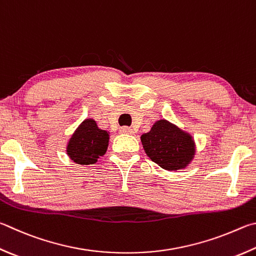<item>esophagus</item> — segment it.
Listing matches in <instances>:
<instances>
[{
	"label": "esophagus",
	"mask_w": 256,
	"mask_h": 256,
	"mask_svg": "<svg viewBox=\"0 0 256 256\" xmlns=\"http://www.w3.org/2000/svg\"><path fill=\"white\" fill-rule=\"evenodd\" d=\"M120 132L123 133V134H133V130L131 128H128V126H123L120 128Z\"/></svg>",
	"instance_id": "esophagus-1"
}]
</instances>
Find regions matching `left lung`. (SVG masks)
I'll list each match as a JSON object with an SVG mask.
<instances>
[{
	"label": "left lung",
	"mask_w": 256,
	"mask_h": 256,
	"mask_svg": "<svg viewBox=\"0 0 256 256\" xmlns=\"http://www.w3.org/2000/svg\"><path fill=\"white\" fill-rule=\"evenodd\" d=\"M144 151L150 159L168 171L186 169L196 156V142L192 134L168 120H158L141 136Z\"/></svg>",
	"instance_id": "8db88e82"
}]
</instances>
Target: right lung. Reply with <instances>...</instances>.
<instances>
[{
	"label": "right lung",
	"mask_w": 256,
	"mask_h": 256,
	"mask_svg": "<svg viewBox=\"0 0 256 256\" xmlns=\"http://www.w3.org/2000/svg\"><path fill=\"white\" fill-rule=\"evenodd\" d=\"M110 132L100 130L96 120L85 118L69 138L66 153L77 164H94L108 151Z\"/></svg>",
	"instance_id": "obj_1"
}]
</instances>
